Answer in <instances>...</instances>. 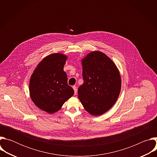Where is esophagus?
<instances>
[{"label": "esophagus", "instance_id": "34e87169", "mask_svg": "<svg viewBox=\"0 0 157 157\" xmlns=\"http://www.w3.org/2000/svg\"><path fill=\"white\" fill-rule=\"evenodd\" d=\"M73 89H74V91H75V95H76V94H77V91H78L77 87H76V86H74L73 87Z\"/></svg>", "mask_w": 157, "mask_h": 157}]
</instances>
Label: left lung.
I'll list each match as a JSON object with an SVG mask.
<instances>
[{"instance_id":"1","label":"left lung","mask_w":157,"mask_h":157,"mask_svg":"<svg viewBox=\"0 0 157 157\" xmlns=\"http://www.w3.org/2000/svg\"><path fill=\"white\" fill-rule=\"evenodd\" d=\"M84 82L78 88L83 107L93 116H100L116 103L121 78L116 64L101 52H93L82 59Z\"/></svg>"}]
</instances>
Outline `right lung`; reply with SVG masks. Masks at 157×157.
Segmentation results:
<instances>
[{
    "label": "right lung",
    "mask_w": 157,
    "mask_h": 157,
    "mask_svg": "<svg viewBox=\"0 0 157 157\" xmlns=\"http://www.w3.org/2000/svg\"><path fill=\"white\" fill-rule=\"evenodd\" d=\"M67 56L53 53L44 58L37 66L30 80V94L34 104L49 114L59 110L74 94L68 84L63 71Z\"/></svg>",
    "instance_id": "add662e5"
}]
</instances>
